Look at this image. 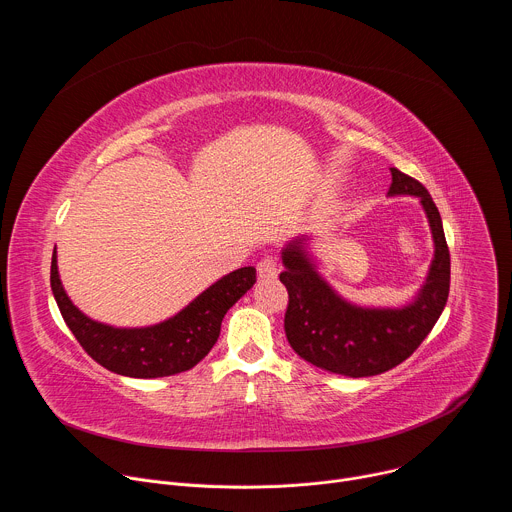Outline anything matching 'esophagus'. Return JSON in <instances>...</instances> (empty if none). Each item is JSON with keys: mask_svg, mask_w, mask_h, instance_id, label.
Segmentation results:
<instances>
[{"mask_svg": "<svg viewBox=\"0 0 512 512\" xmlns=\"http://www.w3.org/2000/svg\"><path fill=\"white\" fill-rule=\"evenodd\" d=\"M257 273H259L261 279H275L277 273H279V261H277V257H273V255L263 257V259L257 263Z\"/></svg>", "mask_w": 512, "mask_h": 512, "instance_id": "obj_1", "label": "esophagus"}]
</instances>
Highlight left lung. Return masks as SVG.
<instances>
[{
  "mask_svg": "<svg viewBox=\"0 0 512 512\" xmlns=\"http://www.w3.org/2000/svg\"><path fill=\"white\" fill-rule=\"evenodd\" d=\"M389 194L417 196L427 212L435 257L413 304L401 310H364L340 300L314 271L298 243L283 251L279 281L287 289L285 336L314 367L344 375L373 377L409 358L442 316L450 294V249L442 216L421 182L391 168Z\"/></svg>",
  "mask_w": 512,
  "mask_h": 512,
  "instance_id": "8db88e82",
  "label": "left lung"
}]
</instances>
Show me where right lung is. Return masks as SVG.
<instances>
[{"label":"right lung","instance_id":"1","mask_svg":"<svg viewBox=\"0 0 512 512\" xmlns=\"http://www.w3.org/2000/svg\"><path fill=\"white\" fill-rule=\"evenodd\" d=\"M255 269L241 267L218 279L178 316L150 328H111L79 312L64 294L56 251L50 287L60 314L83 350L111 373L133 379H158L184 373L210 352L229 308L255 283Z\"/></svg>","mask_w":512,"mask_h":512}]
</instances>
